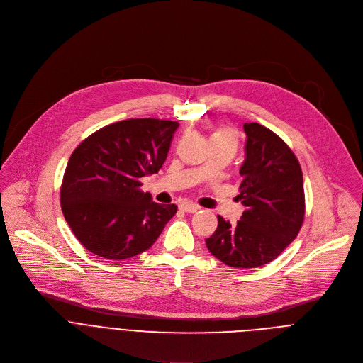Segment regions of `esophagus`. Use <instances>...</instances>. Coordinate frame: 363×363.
<instances>
[{
	"mask_svg": "<svg viewBox=\"0 0 363 363\" xmlns=\"http://www.w3.org/2000/svg\"><path fill=\"white\" fill-rule=\"evenodd\" d=\"M180 209H182L183 212H187V213H194V212H197L200 208H199L197 205H193V203H182V205H180Z\"/></svg>",
	"mask_w": 363,
	"mask_h": 363,
	"instance_id": "1",
	"label": "esophagus"
}]
</instances>
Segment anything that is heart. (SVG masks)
<instances>
[{
    "label": "heart",
    "mask_w": 363,
    "mask_h": 363,
    "mask_svg": "<svg viewBox=\"0 0 363 363\" xmlns=\"http://www.w3.org/2000/svg\"><path fill=\"white\" fill-rule=\"evenodd\" d=\"M212 141H223V143H229L232 145L236 147V135L233 134V131L228 130V128H216L212 135H211V143Z\"/></svg>",
    "instance_id": "obj_1"
}]
</instances>
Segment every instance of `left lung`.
<instances>
[{"mask_svg": "<svg viewBox=\"0 0 363 363\" xmlns=\"http://www.w3.org/2000/svg\"><path fill=\"white\" fill-rule=\"evenodd\" d=\"M245 161L238 199L245 211L236 225L218 216L206 239L212 255L232 268H257L275 259L304 220L303 173L291 148L261 124H244Z\"/></svg>", "mask_w": 363, "mask_h": 363, "instance_id": "1", "label": "left lung"}]
</instances>
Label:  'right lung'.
I'll return each instance as SVG.
<instances>
[{
    "instance_id": "1",
    "label": "right lung",
    "mask_w": 363,
    "mask_h": 363,
    "mask_svg": "<svg viewBox=\"0 0 363 363\" xmlns=\"http://www.w3.org/2000/svg\"><path fill=\"white\" fill-rule=\"evenodd\" d=\"M179 123L131 118L91 134L72 152L60 203L72 232L106 259L135 257L155 242L176 205H160L140 190V179L164 164Z\"/></svg>"
}]
</instances>
